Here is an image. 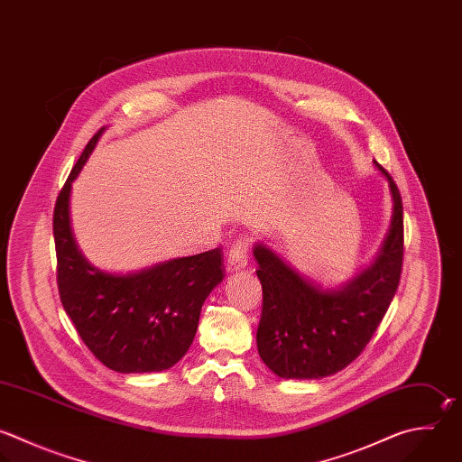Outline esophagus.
Wrapping results in <instances>:
<instances>
[{"instance_id": "obj_1", "label": "esophagus", "mask_w": 462, "mask_h": 462, "mask_svg": "<svg viewBox=\"0 0 462 462\" xmlns=\"http://www.w3.org/2000/svg\"><path fill=\"white\" fill-rule=\"evenodd\" d=\"M247 242L245 240H236L231 249H229V254H227V271H240V269H245L247 267V262H249V256H247Z\"/></svg>"}]
</instances>
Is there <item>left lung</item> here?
<instances>
[{"label":"left lung","instance_id":"obj_1","mask_svg":"<svg viewBox=\"0 0 462 462\" xmlns=\"http://www.w3.org/2000/svg\"><path fill=\"white\" fill-rule=\"evenodd\" d=\"M392 193V222L374 262L336 289H325L271 247L253 254L263 303L256 330L262 361L282 379H319L350 365L381 323L402 269V202L392 177L377 164Z\"/></svg>","mask_w":462,"mask_h":462}]
</instances>
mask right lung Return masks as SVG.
<instances>
[{"label":"right lung","instance_id":"obj_1","mask_svg":"<svg viewBox=\"0 0 462 462\" xmlns=\"http://www.w3.org/2000/svg\"><path fill=\"white\" fill-rule=\"evenodd\" d=\"M101 128L70 171L54 209L61 303L92 354L121 374L161 372L191 346L202 305L224 280L220 247L155 263L137 273H106L79 251L70 226V191Z\"/></svg>","mask_w":462,"mask_h":462}]
</instances>
